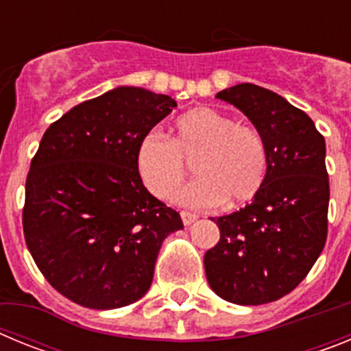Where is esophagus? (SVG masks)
<instances>
[{"mask_svg":"<svg viewBox=\"0 0 351 351\" xmlns=\"http://www.w3.org/2000/svg\"><path fill=\"white\" fill-rule=\"evenodd\" d=\"M197 214L195 213H188V210H182L181 213V219H182V223H184V226H190L191 223L193 221H197Z\"/></svg>","mask_w":351,"mask_h":351,"instance_id":"34e87169","label":"esophagus"}]
</instances>
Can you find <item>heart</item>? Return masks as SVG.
<instances>
[{"label":"heart","mask_w":351,"mask_h":351,"mask_svg":"<svg viewBox=\"0 0 351 351\" xmlns=\"http://www.w3.org/2000/svg\"><path fill=\"white\" fill-rule=\"evenodd\" d=\"M193 160L198 176L178 195L181 206L209 209L226 202H251L267 178V145L256 128L209 107L191 108L173 123V138L147 132L135 153L138 176L154 197L165 200L178 190Z\"/></svg>","instance_id":"b5f03b06"}]
</instances>
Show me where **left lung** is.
<instances>
[{"label": "left lung", "instance_id": "8db88e82", "mask_svg": "<svg viewBox=\"0 0 351 351\" xmlns=\"http://www.w3.org/2000/svg\"><path fill=\"white\" fill-rule=\"evenodd\" d=\"M216 98L234 105L267 145V178L251 204L210 218L219 243L204 256L216 295L241 306L274 302L308 276L327 239L325 138L283 96L237 84Z\"/></svg>", "mask_w": 351, "mask_h": 351}]
</instances>
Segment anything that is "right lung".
Returning a JSON list of instances; mask_svg holds the SVG:
<instances>
[{
	"label": "right lung",
	"instance_id": "1",
	"mask_svg": "<svg viewBox=\"0 0 351 351\" xmlns=\"http://www.w3.org/2000/svg\"><path fill=\"white\" fill-rule=\"evenodd\" d=\"M167 95L119 86L70 108L43 133L26 179L27 250L45 280L71 302L116 309L153 283L179 213L145 190L135 153L172 112Z\"/></svg>",
	"mask_w": 351,
	"mask_h": 351
}]
</instances>
